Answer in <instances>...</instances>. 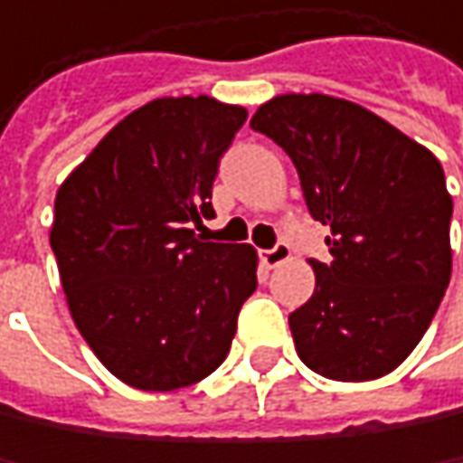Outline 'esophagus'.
Listing matches in <instances>:
<instances>
[{
	"instance_id": "34e87169",
	"label": "esophagus",
	"mask_w": 463,
	"mask_h": 463,
	"mask_svg": "<svg viewBox=\"0 0 463 463\" xmlns=\"http://www.w3.org/2000/svg\"><path fill=\"white\" fill-rule=\"evenodd\" d=\"M291 259V248L286 245V242H278L275 248H269V250H261V261H264V267H280L283 261H288Z\"/></svg>"
}]
</instances>
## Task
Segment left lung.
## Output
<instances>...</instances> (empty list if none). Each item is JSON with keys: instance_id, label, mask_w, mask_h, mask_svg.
Listing matches in <instances>:
<instances>
[{"instance_id": "left-lung-1", "label": "left lung", "mask_w": 463, "mask_h": 463, "mask_svg": "<svg viewBox=\"0 0 463 463\" xmlns=\"http://www.w3.org/2000/svg\"><path fill=\"white\" fill-rule=\"evenodd\" d=\"M294 161L307 210L332 229L310 259L313 297L288 316L299 358L329 380L396 369L450 283L453 199L439 161L374 113L324 94H286L250 120Z\"/></svg>"}]
</instances>
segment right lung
I'll return each instance as SVG.
<instances>
[{"label":"right lung","instance_id":"1","mask_svg":"<svg viewBox=\"0 0 463 463\" xmlns=\"http://www.w3.org/2000/svg\"><path fill=\"white\" fill-rule=\"evenodd\" d=\"M248 113L210 97L153 99L61 183L51 248L70 313L97 358L139 391L215 372L256 291V250L199 242L213 180Z\"/></svg>","mask_w":463,"mask_h":463}]
</instances>
